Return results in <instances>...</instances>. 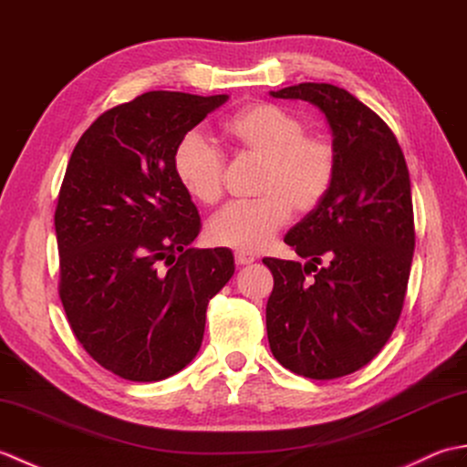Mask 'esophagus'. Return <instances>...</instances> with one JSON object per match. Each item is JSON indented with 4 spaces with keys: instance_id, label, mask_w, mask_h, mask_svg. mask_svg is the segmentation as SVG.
Masks as SVG:
<instances>
[{
    "instance_id": "34e87169",
    "label": "esophagus",
    "mask_w": 467,
    "mask_h": 467,
    "mask_svg": "<svg viewBox=\"0 0 467 467\" xmlns=\"http://www.w3.org/2000/svg\"><path fill=\"white\" fill-rule=\"evenodd\" d=\"M234 261H236V265H251V263H254V256L249 254V253H239V251H236L234 253Z\"/></svg>"
}]
</instances>
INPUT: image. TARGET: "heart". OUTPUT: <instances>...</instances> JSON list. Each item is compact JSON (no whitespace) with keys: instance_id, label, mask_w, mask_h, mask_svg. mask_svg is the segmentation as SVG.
<instances>
[{"instance_id":"obj_1","label":"heart","mask_w":467,"mask_h":467,"mask_svg":"<svg viewBox=\"0 0 467 467\" xmlns=\"http://www.w3.org/2000/svg\"><path fill=\"white\" fill-rule=\"evenodd\" d=\"M234 154L261 161L254 201L228 204L206 226L208 241L239 253H259L295 214H311L329 196L339 168L337 146L327 134L305 132L285 108L254 102L223 124ZM172 172L198 204L211 206L224 191V158L198 132L184 134L172 150Z\"/></svg>"}]
</instances>
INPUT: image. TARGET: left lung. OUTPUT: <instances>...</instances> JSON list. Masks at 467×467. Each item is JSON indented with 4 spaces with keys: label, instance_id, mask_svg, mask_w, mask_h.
Wrapping results in <instances>:
<instances>
[{
    "label": "left lung",
    "instance_id": "1",
    "mask_svg": "<svg viewBox=\"0 0 467 467\" xmlns=\"http://www.w3.org/2000/svg\"><path fill=\"white\" fill-rule=\"evenodd\" d=\"M271 96L319 108L339 168L325 202L285 236L306 263L263 259L275 279L266 335L286 369L337 379L369 363L400 321L415 249L410 171L391 128L343 88L305 82Z\"/></svg>",
    "mask_w": 467,
    "mask_h": 467
}]
</instances>
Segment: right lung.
I'll return each mask as SVG.
<instances>
[{
    "label": "right lung",
    "mask_w": 467,
    "mask_h": 467,
    "mask_svg": "<svg viewBox=\"0 0 467 467\" xmlns=\"http://www.w3.org/2000/svg\"><path fill=\"white\" fill-rule=\"evenodd\" d=\"M226 94L146 92L78 140L56 206L59 299L76 339L128 381H161L201 349L228 249H191L201 216L172 172L178 140Z\"/></svg>",
    "instance_id": "add662e5"
}]
</instances>
